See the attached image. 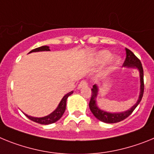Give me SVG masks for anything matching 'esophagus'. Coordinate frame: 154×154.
<instances>
[{"label": "esophagus", "mask_w": 154, "mask_h": 154, "mask_svg": "<svg viewBox=\"0 0 154 154\" xmlns=\"http://www.w3.org/2000/svg\"><path fill=\"white\" fill-rule=\"evenodd\" d=\"M87 85H88V82H87L86 81H81V83H80V84H79V85L77 88H78V89H81V88H83V87H85V86H87Z\"/></svg>", "instance_id": "34e87169"}]
</instances>
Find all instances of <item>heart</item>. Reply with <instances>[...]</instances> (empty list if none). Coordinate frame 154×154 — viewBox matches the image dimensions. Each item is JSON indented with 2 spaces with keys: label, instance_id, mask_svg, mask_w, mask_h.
Segmentation results:
<instances>
[{
  "label": "heart",
  "instance_id": "heart-1",
  "mask_svg": "<svg viewBox=\"0 0 154 154\" xmlns=\"http://www.w3.org/2000/svg\"><path fill=\"white\" fill-rule=\"evenodd\" d=\"M111 56V53H109V51L107 50H103V51H101L99 53H98V60L101 61L105 60L108 58H109V57ZM117 60V59H116Z\"/></svg>",
  "mask_w": 154,
  "mask_h": 154
}]
</instances>
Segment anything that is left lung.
Masks as SVG:
<instances>
[{
  "instance_id": "left-lung-1",
  "label": "left lung",
  "mask_w": 154,
  "mask_h": 154,
  "mask_svg": "<svg viewBox=\"0 0 154 154\" xmlns=\"http://www.w3.org/2000/svg\"><path fill=\"white\" fill-rule=\"evenodd\" d=\"M126 51V58L122 66L126 68H133V69H137L140 72V95H139L138 100L136 102L134 105L131 107L130 109H128L125 112H106V111L101 110L98 108L97 105V101H96V98H97V95H98V86L96 85H93V88L91 89L92 94L91 97L90 102H89V108H90L92 114L95 116L96 119H97L100 121L105 122V123H116V122H119L125 119H126L128 116H130L132 114V112L134 111L137 105L140 103L142 100V97L143 95L144 91V83H143V66H142V63L140 60L137 57L134 55V53L132 51H130L129 49H125Z\"/></svg>"
}]
</instances>
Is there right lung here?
I'll list each match as a JSON object with an SVG mask.
<instances>
[{"label":"right lung","mask_w":154,"mask_h":154,"mask_svg":"<svg viewBox=\"0 0 154 154\" xmlns=\"http://www.w3.org/2000/svg\"><path fill=\"white\" fill-rule=\"evenodd\" d=\"M42 51H50L49 46L47 45H43V46H41V47L36 48V49H32V51L29 52V53H34V52H42ZM73 94V91H70L69 93H67L66 94L63 96L62 99H61L60 102L59 103L58 106L54 111H53L52 113H50L49 115L46 116H44V117H32V116H28V115L25 114V116L29 118V119L32 120V121L35 122H37V123L42 124V125H49V124L54 123L58 121L63 116L64 112L66 110V100H67L68 97H69L70 94Z\"/></svg>","instance_id":"obj_1"}]
</instances>
